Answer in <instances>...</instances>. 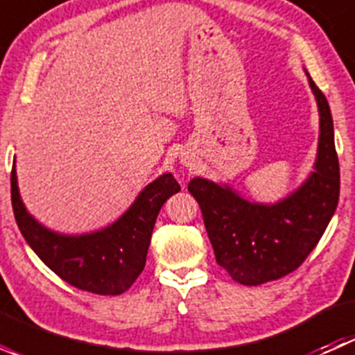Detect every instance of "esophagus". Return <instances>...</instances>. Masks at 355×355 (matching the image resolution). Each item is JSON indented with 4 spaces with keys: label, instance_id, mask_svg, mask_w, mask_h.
Returning a JSON list of instances; mask_svg holds the SVG:
<instances>
[{
    "label": "esophagus",
    "instance_id": "1",
    "mask_svg": "<svg viewBox=\"0 0 355 355\" xmlns=\"http://www.w3.org/2000/svg\"><path fill=\"white\" fill-rule=\"evenodd\" d=\"M182 163H184L185 166H189V164H192V163H191V157H182Z\"/></svg>",
    "mask_w": 355,
    "mask_h": 355
}]
</instances>
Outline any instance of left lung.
<instances>
[{
  "label": "left lung",
  "instance_id": "8db88e82",
  "mask_svg": "<svg viewBox=\"0 0 355 355\" xmlns=\"http://www.w3.org/2000/svg\"><path fill=\"white\" fill-rule=\"evenodd\" d=\"M320 113L313 171L277 202L247 199L230 184L194 177L189 192L202 211L216 263L242 285L278 280L304 263L335 214L340 168L330 105L307 73Z\"/></svg>",
  "mask_w": 355,
  "mask_h": 355
}]
</instances>
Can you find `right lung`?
I'll return each mask as SVG.
<instances>
[{
    "label": "right lung",
    "mask_w": 355,
    "mask_h": 355,
    "mask_svg": "<svg viewBox=\"0 0 355 355\" xmlns=\"http://www.w3.org/2000/svg\"><path fill=\"white\" fill-rule=\"evenodd\" d=\"M178 191L180 185L173 175L163 173L146 185L130 207L108 227L91 234H60L27 211L13 159L12 204L25 242L67 284L99 295H120L137 280L146 266L157 213Z\"/></svg>",
    "instance_id": "add662e5"
}]
</instances>
